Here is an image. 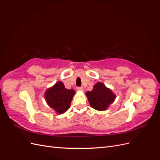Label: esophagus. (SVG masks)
<instances>
[{"instance_id":"obj_1","label":"esophagus","mask_w":160,"mask_h":160,"mask_svg":"<svg viewBox=\"0 0 160 160\" xmlns=\"http://www.w3.org/2000/svg\"><path fill=\"white\" fill-rule=\"evenodd\" d=\"M77 90L83 91H84V89H83V87H78V88H77Z\"/></svg>"}]
</instances>
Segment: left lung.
I'll list each match as a JSON object with an SVG mask.
<instances>
[{
  "mask_svg": "<svg viewBox=\"0 0 160 160\" xmlns=\"http://www.w3.org/2000/svg\"><path fill=\"white\" fill-rule=\"evenodd\" d=\"M86 95L91 107L99 111L107 109L115 99L112 91L99 82L94 85L93 90L87 92Z\"/></svg>",
  "mask_w": 160,
  "mask_h": 160,
  "instance_id": "left-lung-1",
  "label": "left lung"
}]
</instances>
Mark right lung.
Listing matches in <instances>:
<instances>
[{
    "label": "right lung",
    "instance_id": "right-lung-1",
    "mask_svg": "<svg viewBox=\"0 0 160 160\" xmlns=\"http://www.w3.org/2000/svg\"><path fill=\"white\" fill-rule=\"evenodd\" d=\"M75 92L73 89H67L61 81L57 82L45 93V99L50 107L57 113H63L70 108L72 97Z\"/></svg>",
    "mask_w": 160,
    "mask_h": 160
}]
</instances>
